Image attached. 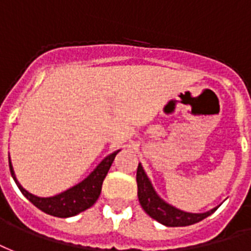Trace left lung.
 <instances>
[{"label": "left lung", "instance_id": "obj_1", "mask_svg": "<svg viewBox=\"0 0 251 251\" xmlns=\"http://www.w3.org/2000/svg\"><path fill=\"white\" fill-rule=\"evenodd\" d=\"M136 182H138V198L139 202L146 213L168 227H178V226H190L194 223L199 222L202 219L207 218L208 215L217 210L213 208L207 213H186L179 208L174 207L159 197L156 191L153 190L151 180L148 179L147 174L144 173L142 164L139 163L136 171Z\"/></svg>", "mask_w": 251, "mask_h": 251}]
</instances>
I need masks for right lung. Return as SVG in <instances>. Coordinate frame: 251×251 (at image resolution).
<instances>
[{
	"mask_svg": "<svg viewBox=\"0 0 251 251\" xmlns=\"http://www.w3.org/2000/svg\"><path fill=\"white\" fill-rule=\"evenodd\" d=\"M119 151L120 150L115 151L111 155H108L107 158H104L101 160V163L99 164L98 167L95 168L92 173L84 179L83 182H80V183L73 186V187L68 188L67 191H64V193L57 194L54 197H49V198H40V197H36V195H33L29 191H26L21 184L18 183L10 160H9V167H10V174H12L14 182H16V184L20 188V191L36 207L40 208L44 213L53 215V217L68 218V217L77 215L78 213H81V211L87 210V208L95 204V202L100 197V193H101V186H103L104 178L107 176L108 170L111 167L113 159L118 155Z\"/></svg>",
	"mask_w": 251,
	"mask_h": 251,
	"instance_id": "obj_1",
	"label": "right lung"
}]
</instances>
